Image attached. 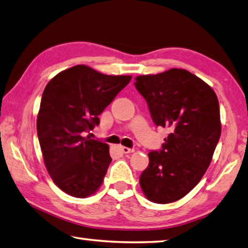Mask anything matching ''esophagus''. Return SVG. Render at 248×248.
<instances>
[{
	"instance_id": "1",
	"label": "esophagus",
	"mask_w": 248,
	"mask_h": 248,
	"mask_svg": "<svg viewBox=\"0 0 248 248\" xmlns=\"http://www.w3.org/2000/svg\"><path fill=\"white\" fill-rule=\"evenodd\" d=\"M120 151H121V153H123V154H129V153H132L133 152V148L120 146Z\"/></svg>"
}]
</instances>
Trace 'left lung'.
<instances>
[{"label":"left lung","mask_w":248,"mask_h":248,"mask_svg":"<svg viewBox=\"0 0 248 248\" xmlns=\"http://www.w3.org/2000/svg\"><path fill=\"white\" fill-rule=\"evenodd\" d=\"M157 127L169 130L140 177L148 201L168 204L196 186L209 167L221 134L218 97L202 79L184 69L139 76L134 82Z\"/></svg>","instance_id":"obj_1"}]
</instances>
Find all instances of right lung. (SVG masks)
I'll return each instance as SVG.
<instances>
[{
	"label": "right lung",
	"mask_w": 248,
	"mask_h": 248,
	"mask_svg": "<svg viewBox=\"0 0 248 248\" xmlns=\"http://www.w3.org/2000/svg\"><path fill=\"white\" fill-rule=\"evenodd\" d=\"M131 76H107L78 65L56 75L44 89L37 119L44 164L54 183L67 194H94L111 161L109 147L83 138Z\"/></svg>",
	"instance_id": "add662e5"
}]
</instances>
